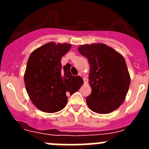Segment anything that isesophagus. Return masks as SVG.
Instances as JSON below:
<instances>
[{
  "mask_svg": "<svg viewBox=\"0 0 149 149\" xmlns=\"http://www.w3.org/2000/svg\"><path fill=\"white\" fill-rule=\"evenodd\" d=\"M79 75L81 76V77L84 79V81L85 80V75H84V74H81V73H79Z\"/></svg>",
  "mask_w": 149,
  "mask_h": 149,
  "instance_id": "34e87169",
  "label": "esophagus"
}]
</instances>
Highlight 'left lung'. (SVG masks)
<instances>
[{"instance_id": "left-lung-1", "label": "left lung", "mask_w": 149, "mask_h": 149, "mask_svg": "<svg viewBox=\"0 0 149 149\" xmlns=\"http://www.w3.org/2000/svg\"><path fill=\"white\" fill-rule=\"evenodd\" d=\"M78 51L88 59L90 65L92 93L86 97L88 107L100 114L116 110L123 103L131 83L125 58L101 43L84 45Z\"/></svg>"}]
</instances>
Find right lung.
Wrapping results in <instances>:
<instances>
[{
    "label": "right lung",
    "instance_id": "obj_1",
    "mask_svg": "<svg viewBox=\"0 0 149 149\" xmlns=\"http://www.w3.org/2000/svg\"><path fill=\"white\" fill-rule=\"evenodd\" d=\"M70 44L47 43L36 49L28 59L24 74L27 94L38 109L56 113L67 104V94L77 92L83 83L73 76L67 65L62 68L61 58L71 48Z\"/></svg>",
    "mask_w": 149,
    "mask_h": 149
}]
</instances>
